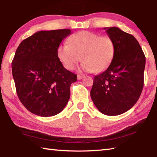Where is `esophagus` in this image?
Wrapping results in <instances>:
<instances>
[{
	"label": "esophagus",
	"mask_w": 157,
	"mask_h": 157,
	"mask_svg": "<svg viewBox=\"0 0 157 157\" xmlns=\"http://www.w3.org/2000/svg\"><path fill=\"white\" fill-rule=\"evenodd\" d=\"M83 78H84V75H78V79H79H79H82Z\"/></svg>",
	"instance_id": "1"
}]
</instances>
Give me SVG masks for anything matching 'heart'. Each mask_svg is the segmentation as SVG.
Returning <instances> with one entry per match:
<instances>
[{
    "mask_svg": "<svg viewBox=\"0 0 157 157\" xmlns=\"http://www.w3.org/2000/svg\"><path fill=\"white\" fill-rule=\"evenodd\" d=\"M69 44H62L57 49V56L65 69L73 70L80 59L82 70L101 72L107 69L115 53L111 37L101 36L90 31H80L68 38Z\"/></svg>",
    "mask_w": 157,
    "mask_h": 157,
    "instance_id": "heart-1",
    "label": "heart"
}]
</instances>
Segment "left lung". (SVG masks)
Returning a JSON list of instances; mask_svg holds the SVG:
<instances>
[{
  "label": "left lung",
  "mask_w": 157,
  "mask_h": 157,
  "mask_svg": "<svg viewBox=\"0 0 157 157\" xmlns=\"http://www.w3.org/2000/svg\"><path fill=\"white\" fill-rule=\"evenodd\" d=\"M104 29L113 40L115 53L107 69L94 78L90 96L100 112L116 116L131 109L140 98L146 58L133 35L117 27Z\"/></svg>",
  "instance_id": "8db88e82"
}]
</instances>
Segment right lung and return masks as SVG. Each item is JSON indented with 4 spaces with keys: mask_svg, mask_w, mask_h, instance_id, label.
Here are the masks:
<instances>
[{
    "mask_svg": "<svg viewBox=\"0 0 157 157\" xmlns=\"http://www.w3.org/2000/svg\"><path fill=\"white\" fill-rule=\"evenodd\" d=\"M70 29L41 30L20 44L12 62L17 94L26 109L40 117L59 114L69 101L77 75L66 70L57 56Z\"/></svg>",
    "mask_w": 157,
    "mask_h": 157,
    "instance_id": "obj_1",
    "label": "right lung"
}]
</instances>
